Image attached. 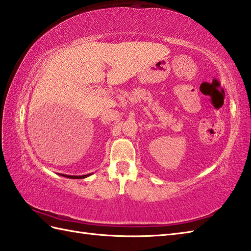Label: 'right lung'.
<instances>
[{
    "mask_svg": "<svg viewBox=\"0 0 251 251\" xmlns=\"http://www.w3.org/2000/svg\"><path fill=\"white\" fill-rule=\"evenodd\" d=\"M62 177H66V178H70V179H84V178H87L89 177L92 174H87V175H83V176H71V175H63V174H59Z\"/></svg>",
    "mask_w": 251,
    "mask_h": 251,
    "instance_id": "right-lung-1",
    "label": "right lung"
}]
</instances>
